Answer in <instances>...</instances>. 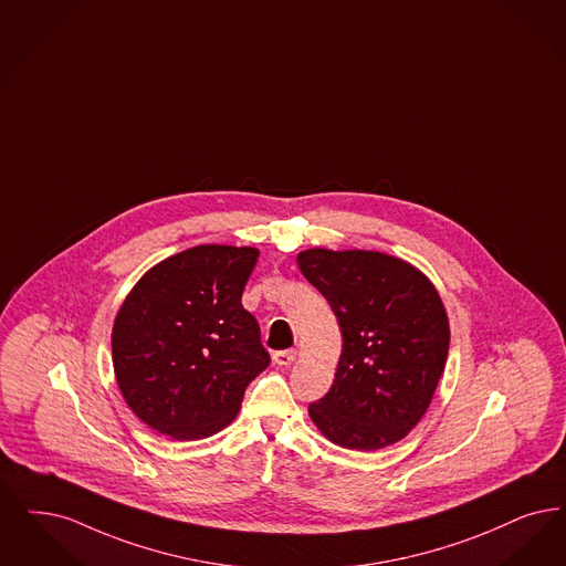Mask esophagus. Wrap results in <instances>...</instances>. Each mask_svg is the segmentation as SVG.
I'll return each instance as SVG.
<instances>
[{"label": "esophagus", "instance_id": "obj_1", "mask_svg": "<svg viewBox=\"0 0 566 566\" xmlns=\"http://www.w3.org/2000/svg\"><path fill=\"white\" fill-rule=\"evenodd\" d=\"M294 358H296V349H282V352L273 354V363L280 364V366H291Z\"/></svg>", "mask_w": 566, "mask_h": 566}]
</instances>
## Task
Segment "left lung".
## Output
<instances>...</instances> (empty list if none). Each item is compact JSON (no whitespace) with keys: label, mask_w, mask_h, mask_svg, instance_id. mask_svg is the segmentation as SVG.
Segmentation results:
<instances>
[{"label":"left lung","mask_w":566,"mask_h":566,"mask_svg":"<svg viewBox=\"0 0 566 566\" xmlns=\"http://www.w3.org/2000/svg\"><path fill=\"white\" fill-rule=\"evenodd\" d=\"M339 322L333 387L310 405L331 442L377 451L402 440L430 407L449 356V317L430 280L384 252L312 249L296 256Z\"/></svg>","instance_id":"obj_1"}]
</instances>
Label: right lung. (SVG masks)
I'll use <instances>...</instances> for the list:
<instances>
[{"label":"right lung","instance_id":"1","mask_svg":"<svg viewBox=\"0 0 566 566\" xmlns=\"http://www.w3.org/2000/svg\"><path fill=\"white\" fill-rule=\"evenodd\" d=\"M256 249L206 244L145 273L115 317V379L161 436L200 440L229 426L270 366L259 322L242 307Z\"/></svg>","mask_w":566,"mask_h":566}]
</instances>
